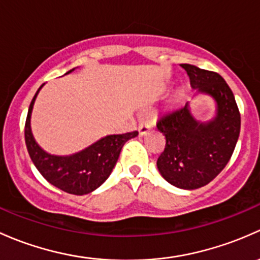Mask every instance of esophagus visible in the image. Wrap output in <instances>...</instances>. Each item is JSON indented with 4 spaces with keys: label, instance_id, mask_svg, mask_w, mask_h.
Returning a JSON list of instances; mask_svg holds the SVG:
<instances>
[{
    "label": "esophagus",
    "instance_id": "obj_1",
    "mask_svg": "<svg viewBox=\"0 0 260 260\" xmlns=\"http://www.w3.org/2000/svg\"><path fill=\"white\" fill-rule=\"evenodd\" d=\"M151 126H152V124H151V122H150V121H143V122H140V124H139V127H138L139 134H140L141 136L146 135V134L149 133V130L151 129Z\"/></svg>",
    "mask_w": 260,
    "mask_h": 260
}]
</instances>
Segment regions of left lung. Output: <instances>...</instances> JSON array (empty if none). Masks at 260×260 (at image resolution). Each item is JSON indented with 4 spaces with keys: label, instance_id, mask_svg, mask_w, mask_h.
Segmentation results:
<instances>
[{
    "label": "left lung",
    "instance_id": "left-lung-1",
    "mask_svg": "<svg viewBox=\"0 0 260 260\" xmlns=\"http://www.w3.org/2000/svg\"><path fill=\"white\" fill-rule=\"evenodd\" d=\"M197 93L215 101V115L199 121L190 103L160 117L156 126L167 139L156 165L162 178L176 188L194 190L209 184L225 168L240 133V114L233 91L219 74L181 63Z\"/></svg>",
    "mask_w": 260,
    "mask_h": 260
}]
</instances>
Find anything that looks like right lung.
Returning a JSON list of instances; mask_svg holds the SVG:
<instances>
[{"label": "right lung", "instance_id": "add662e5", "mask_svg": "<svg viewBox=\"0 0 260 260\" xmlns=\"http://www.w3.org/2000/svg\"><path fill=\"white\" fill-rule=\"evenodd\" d=\"M42 86L44 85L40 86L32 99L25 125V141L32 162L41 175L56 188L74 195L89 194L105 183L116 165L122 146L130 139L138 136V131L106 135L86 149L71 155L49 154L36 143L31 131L32 109Z\"/></svg>", "mask_w": 260, "mask_h": 260}]
</instances>
